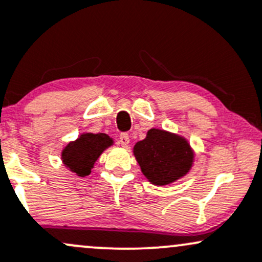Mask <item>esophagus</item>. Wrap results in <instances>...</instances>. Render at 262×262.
<instances>
[{
	"label": "esophagus",
	"instance_id": "34e87169",
	"mask_svg": "<svg viewBox=\"0 0 262 262\" xmlns=\"http://www.w3.org/2000/svg\"><path fill=\"white\" fill-rule=\"evenodd\" d=\"M119 144L123 146V148H126L129 145V136L126 133L120 134L119 137Z\"/></svg>",
	"mask_w": 262,
	"mask_h": 262
}]
</instances>
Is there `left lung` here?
I'll use <instances>...</instances> for the list:
<instances>
[{"mask_svg": "<svg viewBox=\"0 0 262 262\" xmlns=\"http://www.w3.org/2000/svg\"><path fill=\"white\" fill-rule=\"evenodd\" d=\"M133 153L148 182L158 186L185 177L195 155L185 138L157 128L149 129L144 139L136 143Z\"/></svg>", "mask_w": 262, "mask_h": 262, "instance_id": "left-lung-1", "label": "left lung"}]
</instances>
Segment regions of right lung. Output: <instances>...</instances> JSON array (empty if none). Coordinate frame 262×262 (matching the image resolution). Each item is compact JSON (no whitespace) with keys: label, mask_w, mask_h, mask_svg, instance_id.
Returning <instances> with one entry per match:
<instances>
[{"label":"right lung","mask_w":262,"mask_h":262,"mask_svg":"<svg viewBox=\"0 0 262 262\" xmlns=\"http://www.w3.org/2000/svg\"><path fill=\"white\" fill-rule=\"evenodd\" d=\"M114 140L104 133H83L62 150L61 159L72 173L84 178L91 174L100 154L113 145Z\"/></svg>","instance_id":"obj_1"}]
</instances>
